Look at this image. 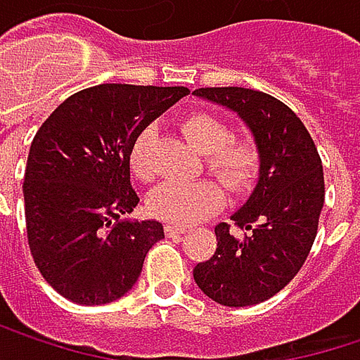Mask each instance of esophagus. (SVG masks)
Wrapping results in <instances>:
<instances>
[{"instance_id": "34e87169", "label": "esophagus", "mask_w": 360, "mask_h": 360, "mask_svg": "<svg viewBox=\"0 0 360 360\" xmlns=\"http://www.w3.org/2000/svg\"><path fill=\"white\" fill-rule=\"evenodd\" d=\"M165 233H167L169 237H173V239H179L181 235H185V233H187V229H183V226H173V224H167V226H165Z\"/></svg>"}]
</instances>
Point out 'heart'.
Here are the masks:
<instances>
[{"label": "heart", "instance_id": "heart-1", "mask_svg": "<svg viewBox=\"0 0 360 360\" xmlns=\"http://www.w3.org/2000/svg\"><path fill=\"white\" fill-rule=\"evenodd\" d=\"M181 131L187 142L198 152L206 154L208 171L231 191H243L255 177L259 156L257 150L247 140H229V127L212 115L193 113L181 121ZM154 140V129H142L129 148V169L140 179H152V167L148 150ZM224 204L222 189L212 181L195 183H162L148 195V210L156 218L189 226L195 224Z\"/></svg>", "mask_w": 360, "mask_h": 360}]
</instances>
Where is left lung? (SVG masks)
<instances>
[{
    "label": "left lung",
    "mask_w": 360,
    "mask_h": 360,
    "mask_svg": "<svg viewBox=\"0 0 360 360\" xmlns=\"http://www.w3.org/2000/svg\"><path fill=\"white\" fill-rule=\"evenodd\" d=\"M193 94L237 115L259 156L257 183L231 216L243 237L220 222L216 251L193 268V280L220 305H257L297 276L309 255L323 208L321 158L303 121L274 96L239 86Z\"/></svg>",
    "instance_id": "8db88e82"
}]
</instances>
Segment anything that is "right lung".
Here are the masks:
<instances>
[{
  "mask_svg": "<svg viewBox=\"0 0 360 360\" xmlns=\"http://www.w3.org/2000/svg\"><path fill=\"white\" fill-rule=\"evenodd\" d=\"M189 94L183 86L101 84L63 101L37 131L24 173L28 245L51 286L78 305H105L138 282L158 220H129L136 136Z\"/></svg>",
  "mask_w": 360,
  "mask_h": 360,
  "instance_id": "obj_1",
  "label": "right lung"
}]
</instances>
